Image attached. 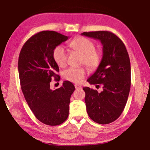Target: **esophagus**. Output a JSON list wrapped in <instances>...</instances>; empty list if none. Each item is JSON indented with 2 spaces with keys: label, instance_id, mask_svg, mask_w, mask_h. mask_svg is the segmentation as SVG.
Instances as JSON below:
<instances>
[{
  "label": "esophagus",
  "instance_id": "34e87169",
  "mask_svg": "<svg viewBox=\"0 0 150 150\" xmlns=\"http://www.w3.org/2000/svg\"><path fill=\"white\" fill-rule=\"evenodd\" d=\"M75 87L76 89L82 88V86H81V85H79V84H75Z\"/></svg>",
  "mask_w": 150,
  "mask_h": 150
}]
</instances>
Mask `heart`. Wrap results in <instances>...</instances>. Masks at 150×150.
Segmentation results:
<instances>
[{
  "label": "heart",
  "mask_w": 150,
  "mask_h": 150,
  "mask_svg": "<svg viewBox=\"0 0 150 150\" xmlns=\"http://www.w3.org/2000/svg\"><path fill=\"white\" fill-rule=\"evenodd\" d=\"M73 50L82 55V64L91 70L96 69L102 60L101 52L96 50L94 43L85 37H79L73 39L69 43ZM53 58L59 67H64L67 64V52L63 46L58 45L53 50ZM86 71L84 67H70L63 72V77L67 81L74 83L82 82L86 76Z\"/></svg>",
  "instance_id": "1"
}]
</instances>
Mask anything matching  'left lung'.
Here are the masks:
<instances>
[{
  "mask_svg": "<svg viewBox=\"0 0 150 150\" xmlns=\"http://www.w3.org/2000/svg\"><path fill=\"white\" fill-rule=\"evenodd\" d=\"M84 36L100 40L103 45V56L100 66L87 81L102 86L98 92L83 87L88 115L97 123L105 125L119 117L129 97L131 73L129 54L122 40L108 31L84 32Z\"/></svg>",
  "mask_w": 150,
  "mask_h": 150,
  "instance_id": "left-lung-1",
  "label": "left lung"
}]
</instances>
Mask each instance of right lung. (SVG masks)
Wrapping results in <instances>:
<instances>
[{"label": "right lung", "mask_w": 150, "mask_h": 150, "mask_svg": "<svg viewBox=\"0 0 150 150\" xmlns=\"http://www.w3.org/2000/svg\"><path fill=\"white\" fill-rule=\"evenodd\" d=\"M67 39L54 31L39 32L25 42L19 56V77L26 102L38 120L50 126L67 119L70 98L75 91L73 83L67 81L54 91L50 88L52 79H60L53 50Z\"/></svg>", "instance_id": "obj_1"}]
</instances>
